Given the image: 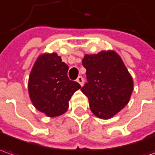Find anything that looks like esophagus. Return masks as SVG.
Wrapping results in <instances>:
<instances>
[{"mask_svg":"<svg viewBox=\"0 0 155 155\" xmlns=\"http://www.w3.org/2000/svg\"><path fill=\"white\" fill-rule=\"evenodd\" d=\"M76 81H77L81 86H82L83 83H84V80H83V78L81 77V76H79V77L77 78V80H76Z\"/></svg>","mask_w":155,"mask_h":155,"instance_id":"1","label":"esophagus"}]
</instances>
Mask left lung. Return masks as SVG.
I'll list each match as a JSON object with an SVG mask.
<instances>
[{"label":"left lung","mask_w":155,"mask_h":155,"mask_svg":"<svg viewBox=\"0 0 155 155\" xmlns=\"http://www.w3.org/2000/svg\"><path fill=\"white\" fill-rule=\"evenodd\" d=\"M82 65L87 82L81 90L92 113L102 119L113 117L129 103L133 90L132 75L121 57L113 50L101 51L85 54Z\"/></svg>","instance_id":"left-lung-1"}]
</instances>
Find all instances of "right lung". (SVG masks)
<instances>
[{"label":"right lung","mask_w":155,"mask_h":155,"mask_svg":"<svg viewBox=\"0 0 155 155\" xmlns=\"http://www.w3.org/2000/svg\"><path fill=\"white\" fill-rule=\"evenodd\" d=\"M68 67L56 52L42 53L32 68L28 91L32 104L50 117L67 112L69 100L81 85L68 77Z\"/></svg>","instance_id":"add662e5"}]
</instances>
